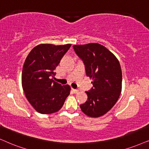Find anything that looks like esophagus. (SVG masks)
<instances>
[{
  "mask_svg": "<svg viewBox=\"0 0 149 149\" xmlns=\"http://www.w3.org/2000/svg\"><path fill=\"white\" fill-rule=\"evenodd\" d=\"M72 91L74 92L75 93H78L79 92V90H78V89H74V88H72Z\"/></svg>",
  "mask_w": 149,
  "mask_h": 149,
  "instance_id": "obj_1",
  "label": "esophagus"
}]
</instances>
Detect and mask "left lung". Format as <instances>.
Here are the masks:
<instances>
[{
	"label": "left lung",
	"instance_id": "8db88e82",
	"mask_svg": "<svg viewBox=\"0 0 149 149\" xmlns=\"http://www.w3.org/2000/svg\"><path fill=\"white\" fill-rule=\"evenodd\" d=\"M75 52L85 65L86 76L93 80V87L87 94V100L80 105L84 114L99 118L111 110L122 91V75L118 58L98 43L75 45Z\"/></svg>",
	"mask_w": 149,
	"mask_h": 149
}]
</instances>
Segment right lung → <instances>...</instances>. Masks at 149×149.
<instances>
[{
    "label": "right lung",
    "instance_id": "1",
    "mask_svg": "<svg viewBox=\"0 0 149 149\" xmlns=\"http://www.w3.org/2000/svg\"><path fill=\"white\" fill-rule=\"evenodd\" d=\"M71 44H40L28 54L22 72V86L27 100L36 111L51 114L63 107L70 94L68 84L62 86L54 81L56 67Z\"/></svg>",
    "mask_w": 149,
    "mask_h": 149
}]
</instances>
